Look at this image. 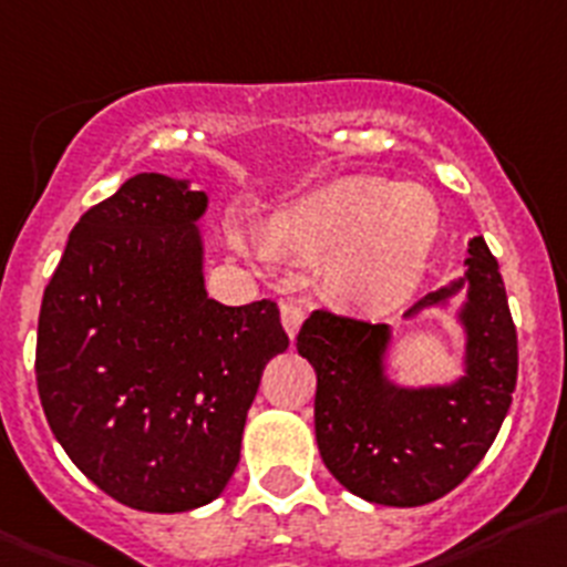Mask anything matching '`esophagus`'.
<instances>
[{
  "label": "esophagus",
  "instance_id": "34e87169",
  "mask_svg": "<svg viewBox=\"0 0 567 567\" xmlns=\"http://www.w3.org/2000/svg\"><path fill=\"white\" fill-rule=\"evenodd\" d=\"M303 320H306V306L300 303V300H284V303H280V323H284V329H287L289 337L298 334Z\"/></svg>",
  "mask_w": 567,
  "mask_h": 567
}]
</instances>
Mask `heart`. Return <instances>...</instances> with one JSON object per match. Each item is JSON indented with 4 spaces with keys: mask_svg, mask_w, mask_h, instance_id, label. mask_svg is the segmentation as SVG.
I'll return each mask as SVG.
<instances>
[{
    "mask_svg": "<svg viewBox=\"0 0 567 567\" xmlns=\"http://www.w3.org/2000/svg\"><path fill=\"white\" fill-rule=\"evenodd\" d=\"M439 227V207L419 185L348 179L275 210L269 238L329 258L326 280L337 298L385 306L424 272Z\"/></svg>",
    "mask_w": 567,
    "mask_h": 567,
    "instance_id": "b5f03b06",
    "label": "heart"
}]
</instances>
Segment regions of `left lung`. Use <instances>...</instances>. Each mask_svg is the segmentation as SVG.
Here are the masks:
<instances>
[{"instance_id": "1", "label": "left lung", "mask_w": 567, "mask_h": 567, "mask_svg": "<svg viewBox=\"0 0 567 567\" xmlns=\"http://www.w3.org/2000/svg\"><path fill=\"white\" fill-rule=\"evenodd\" d=\"M464 278L424 295L404 318L439 309L466 289L464 377L402 388L385 373L391 326L311 311L298 351L318 373L315 433L331 475L379 506H424L481 464L517 385V329L484 236L470 241Z\"/></svg>"}]
</instances>
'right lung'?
I'll list each match as a JSON object with an SVG mask.
<instances>
[{
  "label": "right lung",
  "instance_id": "right-lung-1",
  "mask_svg": "<svg viewBox=\"0 0 567 567\" xmlns=\"http://www.w3.org/2000/svg\"><path fill=\"white\" fill-rule=\"evenodd\" d=\"M205 210L190 182L132 176L72 227L41 300L50 430L97 489L140 512L221 495L264 365L289 348L275 300L207 298Z\"/></svg>",
  "mask_w": 567,
  "mask_h": 567
}]
</instances>
